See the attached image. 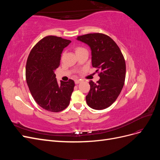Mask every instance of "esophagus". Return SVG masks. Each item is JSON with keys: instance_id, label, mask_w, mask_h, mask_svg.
Instances as JSON below:
<instances>
[{"instance_id": "esophagus-1", "label": "esophagus", "mask_w": 160, "mask_h": 160, "mask_svg": "<svg viewBox=\"0 0 160 160\" xmlns=\"http://www.w3.org/2000/svg\"><path fill=\"white\" fill-rule=\"evenodd\" d=\"M81 82V79H76L75 81V84H79V83H80Z\"/></svg>"}]
</instances>
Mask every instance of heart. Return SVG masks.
<instances>
[{
  "mask_svg": "<svg viewBox=\"0 0 160 160\" xmlns=\"http://www.w3.org/2000/svg\"><path fill=\"white\" fill-rule=\"evenodd\" d=\"M83 50H85V49H84V48L81 47H75V49H74L75 54H77V53H78V52H81L82 51H83Z\"/></svg>",
  "mask_w": 160,
  "mask_h": 160,
  "instance_id": "b5f03b06",
  "label": "heart"
}]
</instances>
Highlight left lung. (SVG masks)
<instances>
[{
    "label": "left lung",
    "mask_w": 160,
    "mask_h": 160,
    "mask_svg": "<svg viewBox=\"0 0 160 160\" xmlns=\"http://www.w3.org/2000/svg\"><path fill=\"white\" fill-rule=\"evenodd\" d=\"M91 50L92 66L99 72L97 83L90 81L87 103L93 109L101 110L112 105L124 85L126 66L122 51L115 42L103 33H89L77 37Z\"/></svg>",
    "instance_id": "obj_1"
}]
</instances>
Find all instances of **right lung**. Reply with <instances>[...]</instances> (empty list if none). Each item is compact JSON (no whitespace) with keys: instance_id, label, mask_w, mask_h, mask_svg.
<instances>
[{"instance_id":"obj_1","label":"right lung","mask_w":160,"mask_h":160,"mask_svg":"<svg viewBox=\"0 0 160 160\" xmlns=\"http://www.w3.org/2000/svg\"><path fill=\"white\" fill-rule=\"evenodd\" d=\"M71 41L56 36L42 38L31 49L26 65V80L32 98L44 109L59 112L68 107L75 82L55 78L61 53Z\"/></svg>"}]
</instances>
